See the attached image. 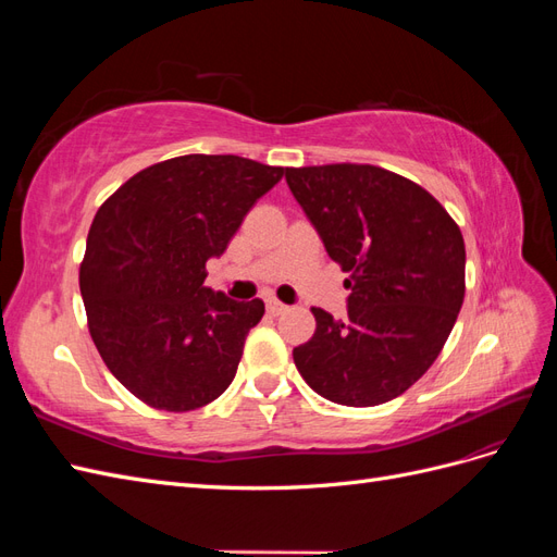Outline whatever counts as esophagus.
Masks as SVG:
<instances>
[{
    "label": "esophagus",
    "mask_w": 557,
    "mask_h": 557,
    "mask_svg": "<svg viewBox=\"0 0 557 557\" xmlns=\"http://www.w3.org/2000/svg\"><path fill=\"white\" fill-rule=\"evenodd\" d=\"M264 305H267V311L272 315H281V313L288 311V305H283V301H278L276 297H267Z\"/></svg>",
    "instance_id": "esophagus-1"
}]
</instances>
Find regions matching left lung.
<instances>
[{
    "label": "left lung",
    "instance_id": "8db88e82",
    "mask_svg": "<svg viewBox=\"0 0 557 557\" xmlns=\"http://www.w3.org/2000/svg\"><path fill=\"white\" fill-rule=\"evenodd\" d=\"M297 205L339 262L350 295L293 350L313 391L346 407L391 401L440 356L465 299L460 227L428 190L372 164L285 170Z\"/></svg>",
    "mask_w": 557,
    "mask_h": 557
}]
</instances>
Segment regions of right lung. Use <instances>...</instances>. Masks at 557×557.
Returning <instances> with one entry per match:
<instances>
[{
    "label": "right lung",
    "mask_w": 557,
    "mask_h": 557,
    "mask_svg": "<svg viewBox=\"0 0 557 557\" xmlns=\"http://www.w3.org/2000/svg\"><path fill=\"white\" fill-rule=\"evenodd\" d=\"M281 176L239 156H183L99 207L81 264L88 327L111 374L148 407L199 409L237 374L264 305L211 290L205 269Z\"/></svg>",
    "instance_id": "obj_1"
}]
</instances>
